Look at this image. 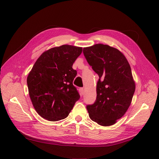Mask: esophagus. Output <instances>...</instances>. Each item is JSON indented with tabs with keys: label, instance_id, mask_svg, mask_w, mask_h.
<instances>
[{
	"label": "esophagus",
	"instance_id": "esophagus-1",
	"mask_svg": "<svg viewBox=\"0 0 159 159\" xmlns=\"http://www.w3.org/2000/svg\"><path fill=\"white\" fill-rule=\"evenodd\" d=\"M84 88H80V91H81V95H84Z\"/></svg>",
	"mask_w": 159,
	"mask_h": 159
}]
</instances>
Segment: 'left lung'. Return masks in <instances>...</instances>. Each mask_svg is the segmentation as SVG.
<instances>
[{
	"label": "left lung",
	"mask_w": 159,
	"mask_h": 159,
	"mask_svg": "<svg viewBox=\"0 0 159 159\" xmlns=\"http://www.w3.org/2000/svg\"><path fill=\"white\" fill-rule=\"evenodd\" d=\"M88 64L99 77L93 105H87L90 119L111 126L121 118L131 103L135 91L131 66L122 52L106 44L84 48Z\"/></svg>",
	"instance_id": "left-lung-1"
}]
</instances>
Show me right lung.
<instances>
[{
    "mask_svg": "<svg viewBox=\"0 0 159 159\" xmlns=\"http://www.w3.org/2000/svg\"><path fill=\"white\" fill-rule=\"evenodd\" d=\"M82 48L71 45L54 47L43 52L27 77V85L34 107L48 121H57L68 116L80 95L73 81L72 68Z\"/></svg>",
    "mask_w": 159,
    "mask_h": 159,
    "instance_id": "add662e5",
    "label": "right lung"
}]
</instances>
